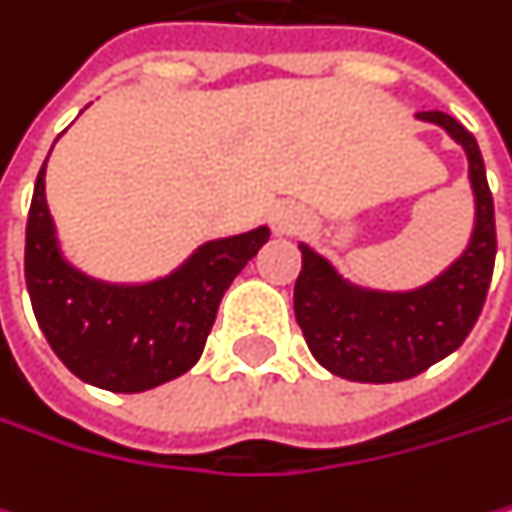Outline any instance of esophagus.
<instances>
[{"label":"esophagus","mask_w":512,"mask_h":512,"mask_svg":"<svg viewBox=\"0 0 512 512\" xmlns=\"http://www.w3.org/2000/svg\"><path fill=\"white\" fill-rule=\"evenodd\" d=\"M300 224H303V212L294 209V206H279V209L273 212V227H276V233H294Z\"/></svg>","instance_id":"esophagus-1"}]
</instances>
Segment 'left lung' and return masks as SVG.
<instances>
[{"label":"left lung","instance_id":"1","mask_svg":"<svg viewBox=\"0 0 512 512\" xmlns=\"http://www.w3.org/2000/svg\"><path fill=\"white\" fill-rule=\"evenodd\" d=\"M467 154L473 230L467 248L431 282L410 291H379L346 279L312 245L300 242L294 315L312 358L352 382H400L452 355L477 324L495 270V203L480 145L452 115L419 112Z\"/></svg>","mask_w":512,"mask_h":512}]
</instances>
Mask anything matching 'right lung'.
<instances>
[{"instance_id":"1","label":"right lung","mask_w":512,"mask_h":512,"mask_svg":"<svg viewBox=\"0 0 512 512\" xmlns=\"http://www.w3.org/2000/svg\"><path fill=\"white\" fill-rule=\"evenodd\" d=\"M45 166L26 218V291L54 355L87 385L136 394L188 373L206 346L218 303L270 239V227L209 239L151 282H102L60 248L45 200Z\"/></svg>"}]
</instances>
